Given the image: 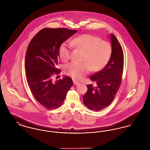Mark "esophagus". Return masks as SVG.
Returning a JSON list of instances; mask_svg holds the SVG:
<instances>
[{
    "instance_id": "esophagus-1",
    "label": "esophagus",
    "mask_w": 150,
    "mask_h": 150,
    "mask_svg": "<svg viewBox=\"0 0 150 150\" xmlns=\"http://www.w3.org/2000/svg\"><path fill=\"white\" fill-rule=\"evenodd\" d=\"M74 84L75 85H78L79 84V83L78 82V81H76L74 80Z\"/></svg>"
}]
</instances>
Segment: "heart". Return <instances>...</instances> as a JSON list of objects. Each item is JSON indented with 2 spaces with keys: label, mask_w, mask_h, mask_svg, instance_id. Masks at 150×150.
Listing matches in <instances>:
<instances>
[{
  "label": "heart",
  "mask_w": 150,
  "mask_h": 150,
  "mask_svg": "<svg viewBox=\"0 0 150 150\" xmlns=\"http://www.w3.org/2000/svg\"><path fill=\"white\" fill-rule=\"evenodd\" d=\"M70 44L84 52L83 61L87 62L78 64L72 62L66 65L65 72L75 79L82 78L89 72L90 68L94 71L103 69L108 62L112 53L110 43L91 34L78 36L72 39ZM70 47L67 43H62L59 49L61 59L67 61L70 58Z\"/></svg>",
  "instance_id": "b5f03b06"
}]
</instances>
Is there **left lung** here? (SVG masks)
Here are the masks:
<instances>
[{"label":"left lung","mask_w":150,"mask_h":150,"mask_svg":"<svg viewBox=\"0 0 150 150\" xmlns=\"http://www.w3.org/2000/svg\"><path fill=\"white\" fill-rule=\"evenodd\" d=\"M112 53L103 70L90 77L96 82V86L88 85L83 96L84 104L89 109L100 111L109 106L117 92L121 82L124 67V54L122 47L113 34H110Z\"/></svg>","instance_id":"obj_1"}]
</instances>
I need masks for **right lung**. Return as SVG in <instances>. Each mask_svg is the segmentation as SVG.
<instances>
[{
    "label": "right lung",
    "instance_id": "add662e5",
    "mask_svg": "<svg viewBox=\"0 0 150 150\" xmlns=\"http://www.w3.org/2000/svg\"><path fill=\"white\" fill-rule=\"evenodd\" d=\"M76 32L65 28H45L29 43L25 57L27 81L36 100L48 109L59 107L72 86V80L67 76L56 81L52 77L61 72L57 68L60 45Z\"/></svg>",
    "mask_w": 150,
    "mask_h": 150
}]
</instances>
